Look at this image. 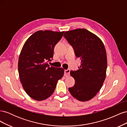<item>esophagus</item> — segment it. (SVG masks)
Returning a JSON list of instances; mask_svg holds the SVG:
<instances>
[{"mask_svg": "<svg viewBox=\"0 0 127 127\" xmlns=\"http://www.w3.org/2000/svg\"><path fill=\"white\" fill-rule=\"evenodd\" d=\"M70 69H67V70H64V76L66 77H68L69 76V74H70Z\"/></svg>", "mask_w": 127, "mask_h": 127, "instance_id": "esophagus-1", "label": "esophagus"}]
</instances>
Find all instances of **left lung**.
Segmentation results:
<instances>
[{"label":"left lung","instance_id":"left-lung-1","mask_svg":"<svg viewBox=\"0 0 127 127\" xmlns=\"http://www.w3.org/2000/svg\"><path fill=\"white\" fill-rule=\"evenodd\" d=\"M64 37L81 60L77 70L71 71L75 80L68 88L73 97L80 101H89L100 90L106 77L107 58L102 41L86 29H76L64 33Z\"/></svg>","mask_w":127,"mask_h":127}]
</instances>
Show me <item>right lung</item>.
<instances>
[{
	"label": "right lung",
	"instance_id": "right-lung-1",
	"mask_svg": "<svg viewBox=\"0 0 127 127\" xmlns=\"http://www.w3.org/2000/svg\"><path fill=\"white\" fill-rule=\"evenodd\" d=\"M64 32L39 31L26 40L19 57L18 69L21 82L30 96L37 101L47 99L63 77L62 68L50 66L55 45Z\"/></svg>",
	"mask_w": 127,
	"mask_h": 127
}]
</instances>
